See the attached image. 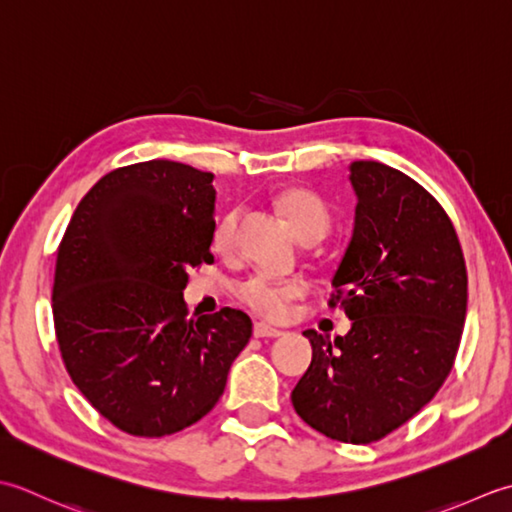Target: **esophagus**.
Here are the masks:
<instances>
[{"label": "esophagus", "mask_w": 512, "mask_h": 512, "mask_svg": "<svg viewBox=\"0 0 512 512\" xmlns=\"http://www.w3.org/2000/svg\"><path fill=\"white\" fill-rule=\"evenodd\" d=\"M254 336L256 338H280V336H283V331L267 325V322H256Z\"/></svg>", "instance_id": "obj_1"}]
</instances>
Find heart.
<instances>
[{"label":"heart","mask_w":512,"mask_h":512,"mask_svg":"<svg viewBox=\"0 0 512 512\" xmlns=\"http://www.w3.org/2000/svg\"><path fill=\"white\" fill-rule=\"evenodd\" d=\"M278 212L285 216L287 225L298 238H318L327 232L331 214L322 198L305 190V187H289L276 196ZM238 214L229 212L214 227L212 245L218 254H229L236 245ZM307 291V283L300 276H274L269 271H254L236 287V296L241 298L249 309L267 318L285 316L287 305L294 298Z\"/></svg>","instance_id":"heart-1"}]
</instances>
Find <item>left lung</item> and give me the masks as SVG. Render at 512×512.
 <instances>
[{
    "label": "left lung",
    "mask_w": 512,
    "mask_h": 512,
    "mask_svg": "<svg viewBox=\"0 0 512 512\" xmlns=\"http://www.w3.org/2000/svg\"><path fill=\"white\" fill-rule=\"evenodd\" d=\"M349 170L356 225L329 305L340 302L351 329L302 333L314 358L291 404L331 440L369 444L409 422L451 373L468 278L451 218L420 183L378 161Z\"/></svg>",
    "instance_id": "1"
}]
</instances>
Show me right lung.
Segmentation results:
<instances>
[{
    "label": "right lung",
    "mask_w": 512,
    "mask_h": 512,
    "mask_svg": "<svg viewBox=\"0 0 512 512\" xmlns=\"http://www.w3.org/2000/svg\"><path fill=\"white\" fill-rule=\"evenodd\" d=\"M212 181L163 159L112 170L57 249L52 318L66 371L130 435H172L210 413L252 338V320L232 307L187 318V274L214 263Z\"/></svg>",
    "instance_id": "add662e5"
}]
</instances>
